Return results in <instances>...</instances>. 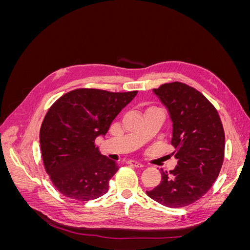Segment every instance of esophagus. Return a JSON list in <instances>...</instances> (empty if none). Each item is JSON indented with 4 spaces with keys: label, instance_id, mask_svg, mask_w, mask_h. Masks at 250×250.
Returning a JSON list of instances; mask_svg holds the SVG:
<instances>
[{
    "label": "esophagus",
    "instance_id": "esophagus-1",
    "mask_svg": "<svg viewBox=\"0 0 250 250\" xmlns=\"http://www.w3.org/2000/svg\"><path fill=\"white\" fill-rule=\"evenodd\" d=\"M129 164H130L131 166H133V167H135V168H143V167H144V165L141 164V163H139V162L131 161V162H129Z\"/></svg>",
    "mask_w": 250,
    "mask_h": 250
}]
</instances>
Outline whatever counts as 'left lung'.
<instances>
[{"label":"left lung","mask_w":250,"mask_h":250,"mask_svg":"<svg viewBox=\"0 0 250 250\" xmlns=\"http://www.w3.org/2000/svg\"><path fill=\"white\" fill-rule=\"evenodd\" d=\"M153 93L172 121V154L177 166L170 172L161 169V184L146 193L165 207L184 208L207 194L220 173L225 147L222 122L214 105L185 83H165Z\"/></svg>","instance_id":"obj_1"}]
</instances>
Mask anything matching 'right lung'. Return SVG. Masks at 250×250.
<instances>
[{"label":"right lung","instance_id":"obj_1","mask_svg":"<svg viewBox=\"0 0 250 250\" xmlns=\"http://www.w3.org/2000/svg\"><path fill=\"white\" fill-rule=\"evenodd\" d=\"M138 92L111 93L78 88L52 105L41 127L44 169L53 185L65 197L87 201L107 193L119 167L95 145Z\"/></svg>","mask_w":250,"mask_h":250}]
</instances>
